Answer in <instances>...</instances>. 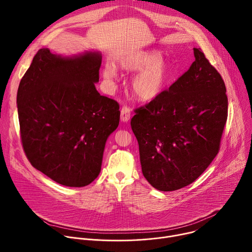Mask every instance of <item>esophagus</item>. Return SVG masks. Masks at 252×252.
Instances as JSON below:
<instances>
[{"mask_svg": "<svg viewBox=\"0 0 252 252\" xmlns=\"http://www.w3.org/2000/svg\"><path fill=\"white\" fill-rule=\"evenodd\" d=\"M130 119V109L126 105H124L121 111V120L124 123H127Z\"/></svg>", "mask_w": 252, "mask_h": 252, "instance_id": "obj_1", "label": "esophagus"}]
</instances>
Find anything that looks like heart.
Masks as SVG:
<instances>
[{"mask_svg": "<svg viewBox=\"0 0 252 252\" xmlns=\"http://www.w3.org/2000/svg\"><path fill=\"white\" fill-rule=\"evenodd\" d=\"M120 65L128 71H138L131 81L134 94L143 100H151L162 94L171 75L168 62L156 51H138L125 56ZM103 78L114 85L119 78L117 69L107 64L103 68Z\"/></svg>", "mask_w": 252, "mask_h": 252, "instance_id": "heart-1", "label": "heart"}]
</instances>
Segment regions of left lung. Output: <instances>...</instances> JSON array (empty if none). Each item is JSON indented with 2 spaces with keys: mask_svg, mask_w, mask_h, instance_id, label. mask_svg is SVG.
<instances>
[{
  "mask_svg": "<svg viewBox=\"0 0 252 252\" xmlns=\"http://www.w3.org/2000/svg\"><path fill=\"white\" fill-rule=\"evenodd\" d=\"M168 90L136 109L131 129L142 174L160 191L183 189L208 167L220 151L227 120L224 82L200 49Z\"/></svg>",
  "mask_w": 252,
  "mask_h": 252,
  "instance_id": "obj_1",
  "label": "left lung"
}]
</instances>
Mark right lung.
Instances as JSON below:
<instances>
[{"instance_id": "obj_1", "label": "right lung", "mask_w": 252, "mask_h": 252, "mask_svg": "<svg viewBox=\"0 0 252 252\" xmlns=\"http://www.w3.org/2000/svg\"><path fill=\"white\" fill-rule=\"evenodd\" d=\"M101 55L62 57L41 49L17 94L21 139L31 164L56 183L82 188L100 172L105 142L120 123V105L100 95Z\"/></svg>"}]
</instances>
